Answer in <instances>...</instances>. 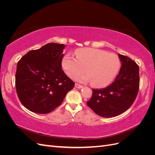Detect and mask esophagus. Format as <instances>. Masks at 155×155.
I'll return each mask as SVG.
<instances>
[{
	"instance_id": "1",
	"label": "esophagus",
	"mask_w": 155,
	"mask_h": 155,
	"mask_svg": "<svg viewBox=\"0 0 155 155\" xmlns=\"http://www.w3.org/2000/svg\"><path fill=\"white\" fill-rule=\"evenodd\" d=\"M75 87H76V88H82L83 87L82 86V85H79V84H78V83H76L75 84Z\"/></svg>"
}]
</instances>
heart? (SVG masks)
Here are the masks:
<instances>
[{
  "label": "heart",
  "instance_id": "b5f03b06",
  "mask_svg": "<svg viewBox=\"0 0 155 155\" xmlns=\"http://www.w3.org/2000/svg\"><path fill=\"white\" fill-rule=\"evenodd\" d=\"M76 58L66 54L62 64L64 72L74 78L85 68L86 74L75 78L82 83L91 82L95 87H105L114 80L120 68V61L113 53L96 48H81L76 51Z\"/></svg>",
  "mask_w": 155,
  "mask_h": 155
}]
</instances>
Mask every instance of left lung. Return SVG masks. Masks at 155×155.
Returning a JSON list of instances; mask_svg holds the SVG:
<instances>
[{
	"instance_id": "left-lung-1",
	"label": "left lung",
	"mask_w": 155,
	"mask_h": 155,
	"mask_svg": "<svg viewBox=\"0 0 155 155\" xmlns=\"http://www.w3.org/2000/svg\"><path fill=\"white\" fill-rule=\"evenodd\" d=\"M121 67L111 85L105 88L92 89L87 105L96 114L112 118L127 110L137 97L139 88V67L134 61L118 54Z\"/></svg>"
}]
</instances>
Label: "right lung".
<instances>
[{"mask_svg":"<svg viewBox=\"0 0 155 155\" xmlns=\"http://www.w3.org/2000/svg\"><path fill=\"white\" fill-rule=\"evenodd\" d=\"M65 45L48 43L28 51L17 63L15 87L26 109L48 114L62 104L75 83L62 69Z\"/></svg>","mask_w":155,"mask_h":155,"instance_id":"right-lung-1","label":"right lung"}]
</instances>
